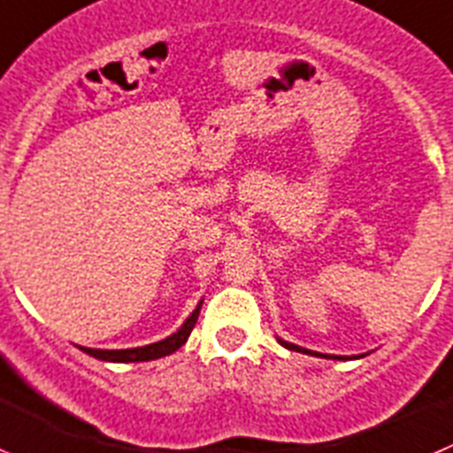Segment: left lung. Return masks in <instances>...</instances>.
Returning a JSON list of instances; mask_svg holds the SVG:
<instances>
[{
    "label": "left lung",
    "mask_w": 453,
    "mask_h": 453,
    "mask_svg": "<svg viewBox=\"0 0 453 453\" xmlns=\"http://www.w3.org/2000/svg\"><path fill=\"white\" fill-rule=\"evenodd\" d=\"M280 343L284 345L287 349H293V352H304V354H311V357H323V358H349V357H329V354H320V352H311V349H304L300 348V345H293V343H287V341H282V338H277ZM354 358V357H352Z\"/></svg>",
    "instance_id": "obj_1"
}]
</instances>
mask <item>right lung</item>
Here are the masks:
<instances>
[{"label": "right lung", "mask_w": 453, "mask_h": 453, "mask_svg": "<svg viewBox=\"0 0 453 453\" xmlns=\"http://www.w3.org/2000/svg\"><path fill=\"white\" fill-rule=\"evenodd\" d=\"M201 304L194 309L189 318L185 320L180 329L176 334H171L166 336L165 341H157V343H150L144 345V348H130V349H92V348H81L85 354L89 357L101 358V361H112V364H137V361H153V358H160L166 357V354H173L178 348L187 343V338H189L191 329L196 325L198 320V313H201Z\"/></svg>", "instance_id": "obj_1"}]
</instances>
